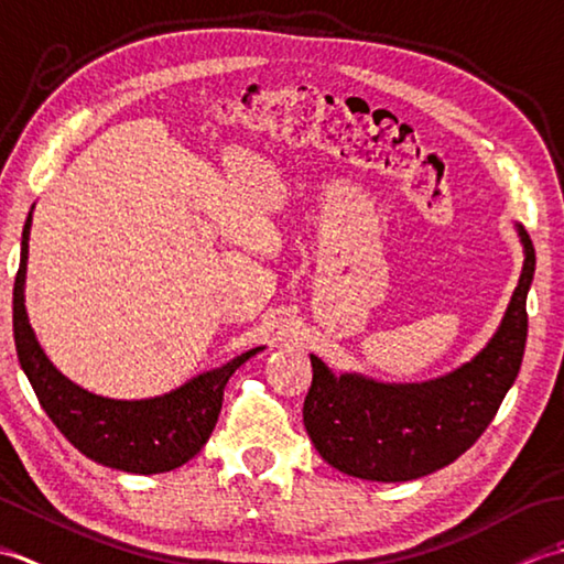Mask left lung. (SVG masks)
Returning a JSON list of instances; mask_svg holds the SVG:
<instances>
[{"label":"left lung","instance_id":"left-lung-1","mask_svg":"<svg viewBox=\"0 0 564 564\" xmlns=\"http://www.w3.org/2000/svg\"><path fill=\"white\" fill-rule=\"evenodd\" d=\"M519 236L525 260L507 314L487 346L457 370L429 382L389 384L355 372L333 375L312 355L304 426L330 467L372 481L419 479L451 465L487 431L525 350L535 248L523 226Z\"/></svg>","mask_w":564,"mask_h":564}]
</instances>
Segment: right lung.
<instances>
[{"instance_id":"obj_1","label":"right lung","mask_w":564,"mask_h":564,"mask_svg":"<svg viewBox=\"0 0 564 564\" xmlns=\"http://www.w3.org/2000/svg\"><path fill=\"white\" fill-rule=\"evenodd\" d=\"M31 212L21 234V262L14 280V343L21 370L43 411L79 453L95 463L133 475L170 473L197 455L218 421L224 387L260 348L238 355L216 370L192 377L153 399H109L70 382L48 360L29 324L24 304Z\"/></svg>"}]
</instances>
